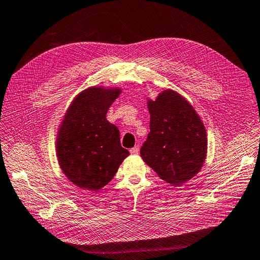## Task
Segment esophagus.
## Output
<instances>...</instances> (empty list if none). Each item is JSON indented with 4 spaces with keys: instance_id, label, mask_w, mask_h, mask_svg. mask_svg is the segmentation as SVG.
Listing matches in <instances>:
<instances>
[{
    "instance_id": "1",
    "label": "esophagus",
    "mask_w": 260,
    "mask_h": 260,
    "mask_svg": "<svg viewBox=\"0 0 260 260\" xmlns=\"http://www.w3.org/2000/svg\"><path fill=\"white\" fill-rule=\"evenodd\" d=\"M129 152H131V154H133V155L139 154V152H140V147H139V145H136V146H134V147H133V149H131V150H129Z\"/></svg>"
}]
</instances>
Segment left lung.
Masks as SVG:
<instances>
[{
  "label": "left lung",
  "instance_id": "8db88e82",
  "mask_svg": "<svg viewBox=\"0 0 260 260\" xmlns=\"http://www.w3.org/2000/svg\"><path fill=\"white\" fill-rule=\"evenodd\" d=\"M150 113L147 140L141 156L162 180L181 186L201 171L207 154L204 123L184 95L165 89L146 98Z\"/></svg>",
  "mask_w": 260,
  "mask_h": 260
}]
</instances>
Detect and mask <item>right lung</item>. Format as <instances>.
<instances>
[{
    "mask_svg": "<svg viewBox=\"0 0 260 260\" xmlns=\"http://www.w3.org/2000/svg\"><path fill=\"white\" fill-rule=\"evenodd\" d=\"M120 93L119 86L91 85L75 95L60 120L56 157L60 170L76 187L99 191L129 155L120 145L118 128L106 118Z\"/></svg>",
    "mask_w": 260,
    "mask_h": 260,
    "instance_id": "add662e5",
    "label": "right lung"
}]
</instances>
